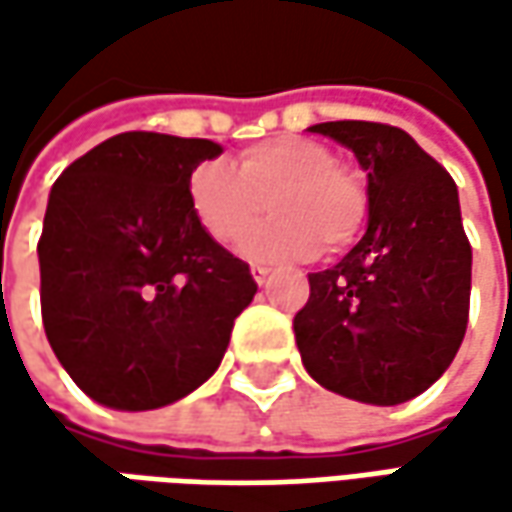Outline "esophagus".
<instances>
[{"instance_id": "1", "label": "esophagus", "mask_w": 512, "mask_h": 512, "mask_svg": "<svg viewBox=\"0 0 512 512\" xmlns=\"http://www.w3.org/2000/svg\"><path fill=\"white\" fill-rule=\"evenodd\" d=\"M250 276H253V279H256V285H265L267 279H270V267L253 265V267H250Z\"/></svg>"}]
</instances>
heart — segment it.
<instances>
[{"mask_svg":"<svg viewBox=\"0 0 512 512\" xmlns=\"http://www.w3.org/2000/svg\"><path fill=\"white\" fill-rule=\"evenodd\" d=\"M187 202L207 236L233 245L253 225L265 202L276 213L242 239V253L253 262H285L316 256L319 242L336 253L350 245L367 216L362 182L336 165L333 150L279 136L247 148L236 173L216 162L193 170Z\"/></svg>","mask_w":512,"mask_h":512,"instance_id":"1","label":"heart"}]
</instances>
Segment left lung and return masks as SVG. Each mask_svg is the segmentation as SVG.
Instances as JSON below:
<instances>
[{"instance_id":"1","label":"left lung","mask_w":512,"mask_h":512,"mask_svg":"<svg viewBox=\"0 0 512 512\" xmlns=\"http://www.w3.org/2000/svg\"><path fill=\"white\" fill-rule=\"evenodd\" d=\"M307 130L353 150L367 173V230L339 265L307 273L310 299L293 319L302 362L339 396L402 404L450 367L467 330L473 250L459 190L402 128Z\"/></svg>"}]
</instances>
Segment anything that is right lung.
I'll return each instance as SVG.
<instances>
[{
	"instance_id": "right-lung-1",
	"label": "right lung",
	"mask_w": 512,
	"mask_h": 512,
	"mask_svg": "<svg viewBox=\"0 0 512 512\" xmlns=\"http://www.w3.org/2000/svg\"><path fill=\"white\" fill-rule=\"evenodd\" d=\"M219 153L210 139L130 130L79 156L50 187L42 322L93 402L156 410L222 364L256 282L187 202L193 170Z\"/></svg>"
}]
</instances>
